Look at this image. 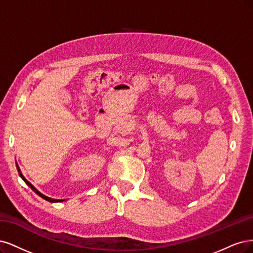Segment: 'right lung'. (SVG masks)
Listing matches in <instances>:
<instances>
[{"label": "right lung", "instance_id": "1", "mask_svg": "<svg viewBox=\"0 0 253 253\" xmlns=\"http://www.w3.org/2000/svg\"><path fill=\"white\" fill-rule=\"evenodd\" d=\"M15 163H17V162H15ZM17 169H18V171H19V174H20V176L23 178V181L25 182V183L30 187V188H31L32 190H34V191L39 195V197H41L42 199H44V200H46V201H48V202H50V203H58V202H64V201H65V200H55V199H51V198H49V197H46L45 194L41 193V192L36 188V187H35L34 185H32L31 183H29V182L26 180V178H25V176H24V175L22 174V172H21V169H20V167H19V165H18V163H17Z\"/></svg>", "mask_w": 253, "mask_h": 253}]
</instances>
